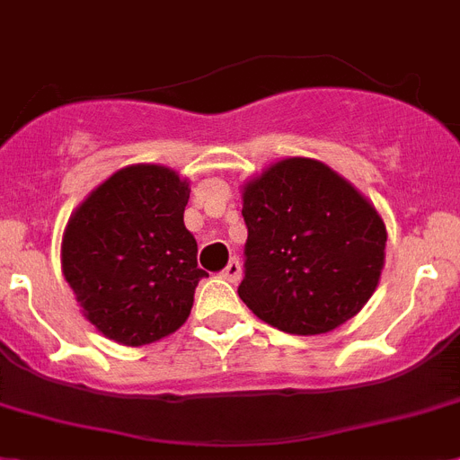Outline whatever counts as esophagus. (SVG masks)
I'll return each instance as SVG.
<instances>
[{
	"label": "esophagus",
	"mask_w": 460,
	"mask_h": 460,
	"mask_svg": "<svg viewBox=\"0 0 460 460\" xmlns=\"http://www.w3.org/2000/svg\"><path fill=\"white\" fill-rule=\"evenodd\" d=\"M241 261L231 260L229 264L224 266V271L219 273V276H222L224 280H229V283H238V280H241Z\"/></svg>",
	"instance_id": "34e87169"
}]
</instances>
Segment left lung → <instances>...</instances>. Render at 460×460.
Returning <instances> with one entry per match:
<instances>
[{
	"label": "left lung",
	"mask_w": 460,
	"mask_h": 460,
	"mask_svg": "<svg viewBox=\"0 0 460 460\" xmlns=\"http://www.w3.org/2000/svg\"><path fill=\"white\" fill-rule=\"evenodd\" d=\"M248 226L238 296L289 334H325L360 314L379 285L385 224L330 165L283 158L243 187Z\"/></svg>",
	"instance_id": "left-lung-1"
}]
</instances>
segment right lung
I'll return each instance as SVG.
<instances>
[{"label": "right lung", "mask_w": 460, "mask_h": 460, "mask_svg": "<svg viewBox=\"0 0 460 460\" xmlns=\"http://www.w3.org/2000/svg\"><path fill=\"white\" fill-rule=\"evenodd\" d=\"M189 182L165 165L121 168L72 212L63 276L88 323L123 346H145L187 323L208 273L184 226Z\"/></svg>", "instance_id": "right-lung-1"}]
</instances>
